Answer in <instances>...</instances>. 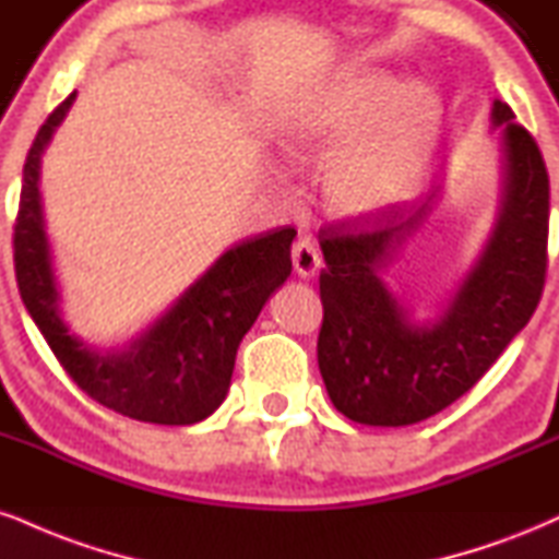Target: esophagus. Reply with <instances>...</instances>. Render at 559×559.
<instances>
[{
    "mask_svg": "<svg viewBox=\"0 0 559 559\" xmlns=\"http://www.w3.org/2000/svg\"><path fill=\"white\" fill-rule=\"evenodd\" d=\"M292 265L294 273L301 275V278H309V275L318 273L320 267V254L314 250V245L309 239H297L292 247Z\"/></svg>",
    "mask_w": 559,
    "mask_h": 559,
    "instance_id": "esophagus-1",
    "label": "esophagus"
}]
</instances>
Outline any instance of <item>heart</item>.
Instances as JSON below:
<instances>
[{"mask_svg": "<svg viewBox=\"0 0 559 559\" xmlns=\"http://www.w3.org/2000/svg\"><path fill=\"white\" fill-rule=\"evenodd\" d=\"M442 124V106L429 87L388 72L352 70L318 96L288 111L278 147L294 164L335 157L322 179L328 211L359 218L388 205L425 171Z\"/></svg>", "mask_w": 559, "mask_h": 559, "instance_id": "heart-1", "label": "heart"}]
</instances>
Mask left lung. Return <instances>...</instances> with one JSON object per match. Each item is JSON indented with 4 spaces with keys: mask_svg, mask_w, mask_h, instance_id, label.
Wrapping results in <instances>:
<instances>
[{
    "mask_svg": "<svg viewBox=\"0 0 559 559\" xmlns=\"http://www.w3.org/2000/svg\"><path fill=\"white\" fill-rule=\"evenodd\" d=\"M500 127L502 194L487 247L435 322H416L382 281L385 267L425 226L432 194L406 218L359 215L320 228L322 328L318 365L333 406L369 427L429 419L468 393L526 328L547 275L549 177L536 140L508 104Z\"/></svg>",
    "mask_w": 559,
    "mask_h": 559,
    "instance_id": "1",
    "label": "left lung"
}]
</instances>
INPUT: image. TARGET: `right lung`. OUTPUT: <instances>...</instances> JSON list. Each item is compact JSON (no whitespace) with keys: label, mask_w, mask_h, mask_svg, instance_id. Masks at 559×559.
Segmentation results:
<instances>
[{"label":"right lung","mask_w":559,"mask_h":559,"mask_svg":"<svg viewBox=\"0 0 559 559\" xmlns=\"http://www.w3.org/2000/svg\"><path fill=\"white\" fill-rule=\"evenodd\" d=\"M75 93L49 114L23 166L15 218L20 297L80 390L111 412L151 425H194L221 406L231 385L237 348L260 309L292 275V226L239 241L187 288L147 331L117 352H98L70 333L44 228L41 156L70 111Z\"/></svg>","instance_id":"add662e5"}]
</instances>
